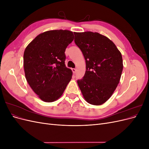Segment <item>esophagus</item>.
<instances>
[{"label":"esophagus","instance_id":"1","mask_svg":"<svg viewBox=\"0 0 149 149\" xmlns=\"http://www.w3.org/2000/svg\"><path fill=\"white\" fill-rule=\"evenodd\" d=\"M76 71H77V70H76V69H75V68H73V69H72V71H73V73L74 74H75V73H76Z\"/></svg>","mask_w":149,"mask_h":149}]
</instances>
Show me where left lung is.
<instances>
[{
    "instance_id": "1",
    "label": "left lung",
    "mask_w": 149,
    "mask_h": 149,
    "mask_svg": "<svg viewBox=\"0 0 149 149\" xmlns=\"http://www.w3.org/2000/svg\"><path fill=\"white\" fill-rule=\"evenodd\" d=\"M74 43L86 61L83 78L77 81L88 103L101 105L112 96L119 83L123 69V58L115 44L97 32H74Z\"/></svg>"
}]
</instances>
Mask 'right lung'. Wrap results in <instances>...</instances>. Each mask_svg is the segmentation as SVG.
I'll list each match as a JSON object with an SVG mask.
<instances>
[{
    "label": "right lung",
    "instance_id": "1",
    "mask_svg": "<svg viewBox=\"0 0 149 149\" xmlns=\"http://www.w3.org/2000/svg\"><path fill=\"white\" fill-rule=\"evenodd\" d=\"M74 39L69 30H49L38 35L25 49L24 67L26 81L45 102L58 100L73 74L65 65V49Z\"/></svg>",
    "mask_w": 149,
    "mask_h": 149
}]
</instances>
